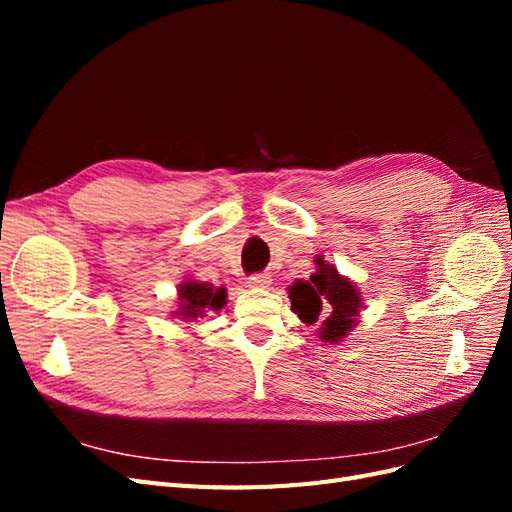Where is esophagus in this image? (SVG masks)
I'll use <instances>...</instances> for the list:
<instances>
[{
  "mask_svg": "<svg viewBox=\"0 0 512 512\" xmlns=\"http://www.w3.org/2000/svg\"><path fill=\"white\" fill-rule=\"evenodd\" d=\"M271 284H273V280H271V275H267V273H254V275L247 277V286L254 288V290H265Z\"/></svg>",
  "mask_w": 512,
  "mask_h": 512,
  "instance_id": "obj_1",
  "label": "esophagus"
}]
</instances>
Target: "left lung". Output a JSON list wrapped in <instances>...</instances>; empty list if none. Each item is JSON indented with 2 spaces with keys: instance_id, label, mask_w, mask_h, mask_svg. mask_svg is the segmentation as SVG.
<instances>
[{
  "instance_id": "8db88e82",
  "label": "left lung",
  "mask_w": 512,
  "mask_h": 512,
  "mask_svg": "<svg viewBox=\"0 0 512 512\" xmlns=\"http://www.w3.org/2000/svg\"><path fill=\"white\" fill-rule=\"evenodd\" d=\"M318 271L309 277V282H294L290 286L288 297L292 301V309L303 322L316 324L324 307L331 305V316L322 322L320 337L322 342L337 344L344 339L356 324L359 316V290L352 282L337 273L335 267L324 265V260L316 258Z\"/></svg>"
}]
</instances>
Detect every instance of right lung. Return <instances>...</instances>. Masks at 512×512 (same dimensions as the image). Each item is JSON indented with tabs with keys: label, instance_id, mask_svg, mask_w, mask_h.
<instances>
[{
	"label": "right lung",
	"instance_id": "1",
	"mask_svg": "<svg viewBox=\"0 0 512 512\" xmlns=\"http://www.w3.org/2000/svg\"><path fill=\"white\" fill-rule=\"evenodd\" d=\"M226 305V288H213L205 282H183L179 286V309L177 316L183 320H194L205 316V312H218Z\"/></svg>",
	"mask_w": 512,
	"mask_h": 512
}]
</instances>
